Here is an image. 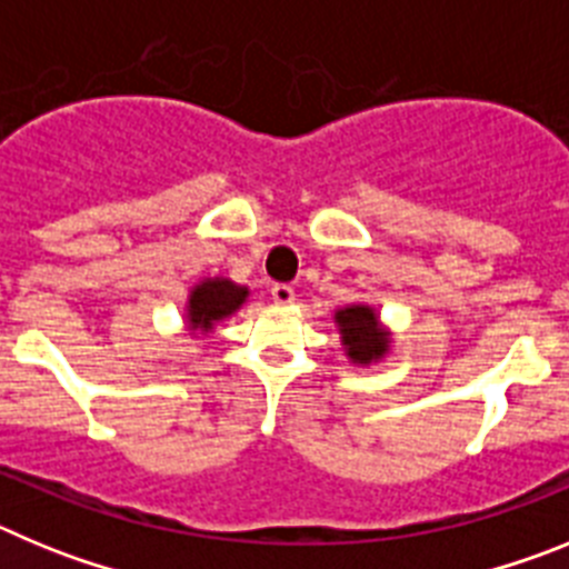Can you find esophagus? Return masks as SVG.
Here are the masks:
<instances>
[{
    "label": "esophagus",
    "mask_w": 569,
    "mask_h": 569,
    "mask_svg": "<svg viewBox=\"0 0 569 569\" xmlns=\"http://www.w3.org/2000/svg\"><path fill=\"white\" fill-rule=\"evenodd\" d=\"M270 296H273L276 305H293L296 301V290L290 284H273L270 288Z\"/></svg>",
    "instance_id": "obj_1"
}]
</instances>
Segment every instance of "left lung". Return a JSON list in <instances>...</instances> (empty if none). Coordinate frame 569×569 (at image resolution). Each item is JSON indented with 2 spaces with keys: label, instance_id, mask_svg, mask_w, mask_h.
<instances>
[{
  "label": "left lung",
  "instance_id": "left-lung-1",
  "mask_svg": "<svg viewBox=\"0 0 569 569\" xmlns=\"http://www.w3.org/2000/svg\"><path fill=\"white\" fill-rule=\"evenodd\" d=\"M336 330H339L341 347L350 365L370 367L385 359L393 347V330L381 321L379 310L365 301L345 305L333 313Z\"/></svg>",
  "mask_w": 569,
  "mask_h": 569
}]
</instances>
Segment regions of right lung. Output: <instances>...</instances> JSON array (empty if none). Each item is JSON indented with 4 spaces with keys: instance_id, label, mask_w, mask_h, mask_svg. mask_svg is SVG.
Listing matches in <instances>:
<instances>
[{
    "instance_id": "obj_1",
    "label": "right lung",
    "mask_w": 569,
    "mask_h": 569,
    "mask_svg": "<svg viewBox=\"0 0 569 569\" xmlns=\"http://www.w3.org/2000/svg\"><path fill=\"white\" fill-rule=\"evenodd\" d=\"M250 288L228 276H204L188 290L184 301V330L190 336L213 333L216 325L236 313L248 301Z\"/></svg>"
}]
</instances>
